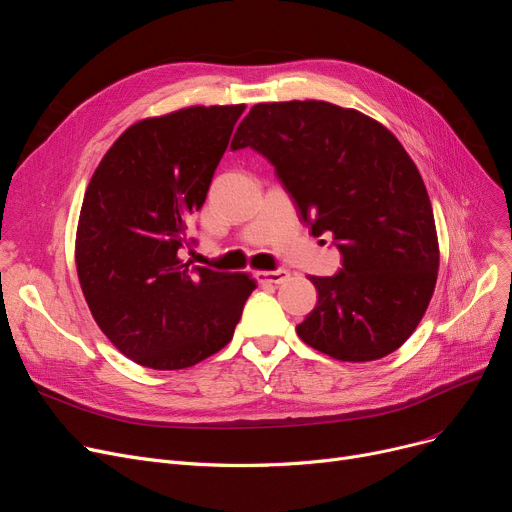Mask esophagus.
<instances>
[{
    "label": "esophagus",
    "mask_w": 512,
    "mask_h": 512,
    "mask_svg": "<svg viewBox=\"0 0 512 512\" xmlns=\"http://www.w3.org/2000/svg\"><path fill=\"white\" fill-rule=\"evenodd\" d=\"M259 282H267V284H282L284 280H288L290 272L288 270H274V272H257L255 274Z\"/></svg>",
    "instance_id": "obj_1"
}]
</instances>
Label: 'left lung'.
<instances>
[{
	"mask_svg": "<svg viewBox=\"0 0 512 512\" xmlns=\"http://www.w3.org/2000/svg\"><path fill=\"white\" fill-rule=\"evenodd\" d=\"M276 168L313 236L334 234L336 276H309L317 305L301 340L338 361H375L407 342L432 301L440 249L413 159L373 118L328 101L257 103L230 149Z\"/></svg>",
	"mask_w": 512,
	"mask_h": 512,
	"instance_id": "obj_1",
	"label": "left lung"
}]
</instances>
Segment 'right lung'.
Here are the masks:
<instances>
[{"instance_id":"add662e5","label":"right lung","mask_w":512,"mask_h":512,"mask_svg":"<svg viewBox=\"0 0 512 512\" xmlns=\"http://www.w3.org/2000/svg\"><path fill=\"white\" fill-rule=\"evenodd\" d=\"M245 105H195L126 128L80 207L76 272L101 332L151 369H184L232 340L249 274L180 259Z\"/></svg>"}]
</instances>
